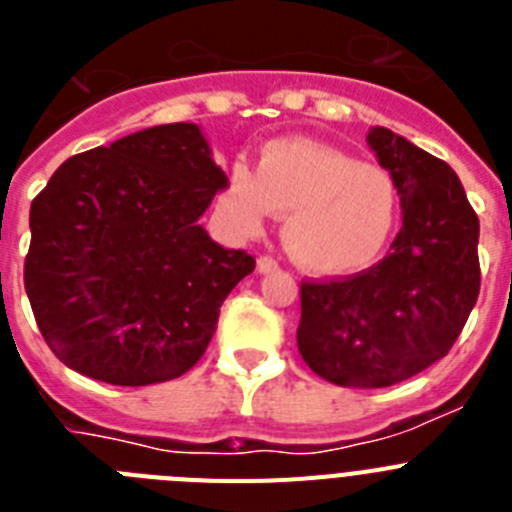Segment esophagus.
<instances>
[{"mask_svg": "<svg viewBox=\"0 0 512 512\" xmlns=\"http://www.w3.org/2000/svg\"><path fill=\"white\" fill-rule=\"evenodd\" d=\"M256 269H259V274H271V271H277L279 264L271 256H259V261H256Z\"/></svg>", "mask_w": 512, "mask_h": 512, "instance_id": "esophagus-1", "label": "esophagus"}]
</instances>
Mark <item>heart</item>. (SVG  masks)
I'll use <instances>...</instances> for the list:
<instances>
[{"label": "heart", "mask_w": 512, "mask_h": 512, "mask_svg": "<svg viewBox=\"0 0 512 512\" xmlns=\"http://www.w3.org/2000/svg\"><path fill=\"white\" fill-rule=\"evenodd\" d=\"M220 207L246 233L269 212L284 215L287 253L312 274H348L377 259L390 241L400 194L387 169L354 161L307 138L266 143L256 169L233 166Z\"/></svg>", "instance_id": "obj_1"}]
</instances>
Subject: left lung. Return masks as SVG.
<instances>
[{"instance_id":"left-lung-1","label":"left lung","mask_w":512,"mask_h":512,"mask_svg":"<svg viewBox=\"0 0 512 512\" xmlns=\"http://www.w3.org/2000/svg\"><path fill=\"white\" fill-rule=\"evenodd\" d=\"M369 146L395 179L402 228L379 264L302 282L297 348L318 377L390 387L449 354L479 295V220L446 161L387 128Z\"/></svg>"}]
</instances>
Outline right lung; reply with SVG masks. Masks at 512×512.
I'll return each instance as SVG.
<instances>
[{"instance_id": "1", "label": "right lung", "mask_w": 512, "mask_h": 512, "mask_svg": "<svg viewBox=\"0 0 512 512\" xmlns=\"http://www.w3.org/2000/svg\"><path fill=\"white\" fill-rule=\"evenodd\" d=\"M228 176L192 122L63 161L30 205L25 292L63 364L120 387L169 382L205 354L256 259L197 220Z\"/></svg>"}]
</instances>
